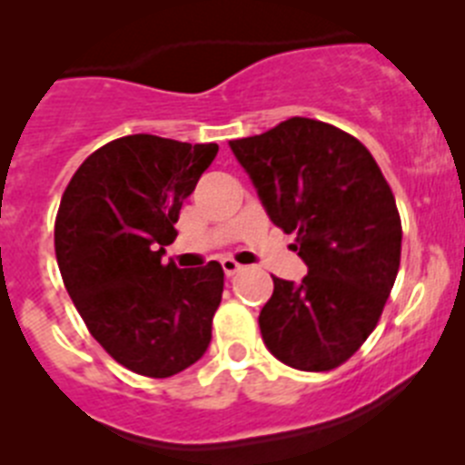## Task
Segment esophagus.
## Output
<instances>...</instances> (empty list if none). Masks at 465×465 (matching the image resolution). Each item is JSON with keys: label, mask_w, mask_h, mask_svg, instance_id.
Returning <instances> with one entry per match:
<instances>
[{"label": "esophagus", "mask_w": 465, "mask_h": 465, "mask_svg": "<svg viewBox=\"0 0 465 465\" xmlns=\"http://www.w3.org/2000/svg\"><path fill=\"white\" fill-rule=\"evenodd\" d=\"M221 268H223L225 277H232V274L240 272L242 265L237 261H232V258H223V261H221Z\"/></svg>", "instance_id": "1"}]
</instances>
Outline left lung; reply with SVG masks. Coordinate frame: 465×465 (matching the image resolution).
<instances>
[{
  "mask_svg": "<svg viewBox=\"0 0 465 465\" xmlns=\"http://www.w3.org/2000/svg\"><path fill=\"white\" fill-rule=\"evenodd\" d=\"M230 151L307 265L300 282L272 277L262 342L291 368L332 371L375 331L396 282L402 230L391 188L359 139L312 118L235 139Z\"/></svg>",
  "mask_w": 465,
  "mask_h": 465,
  "instance_id": "left-lung-1",
  "label": "left lung"
}]
</instances>
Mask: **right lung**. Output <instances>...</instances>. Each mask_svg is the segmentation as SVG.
<instances>
[{
  "mask_svg": "<svg viewBox=\"0 0 465 465\" xmlns=\"http://www.w3.org/2000/svg\"><path fill=\"white\" fill-rule=\"evenodd\" d=\"M219 153L216 143L127 134L72 176L55 219V256L69 298L111 359L143 377L200 361L223 293L216 261L163 265L183 197Z\"/></svg>",
  "mask_w": 465,
  "mask_h": 465,
  "instance_id": "add662e5",
  "label": "right lung"
}]
</instances>
